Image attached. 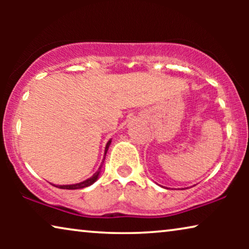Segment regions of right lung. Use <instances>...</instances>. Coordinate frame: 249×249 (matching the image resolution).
<instances>
[{
  "label": "right lung",
  "instance_id": "1",
  "mask_svg": "<svg viewBox=\"0 0 249 249\" xmlns=\"http://www.w3.org/2000/svg\"><path fill=\"white\" fill-rule=\"evenodd\" d=\"M110 144H111V141H108L107 144V147H105V154H107V152L108 146H110ZM101 169H102V165L100 166V168H98L97 171L94 173L93 177H90L89 179L85 180V181H83V182L74 183V185H64V186H55V187H57V188H60V189H81V188H85V187L90 186L91 183H94L95 181H96L97 178H98V176H100Z\"/></svg>",
  "mask_w": 249,
  "mask_h": 249
}]
</instances>
